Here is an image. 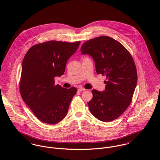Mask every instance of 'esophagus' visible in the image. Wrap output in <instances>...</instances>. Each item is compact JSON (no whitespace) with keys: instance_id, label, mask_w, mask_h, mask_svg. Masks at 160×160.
I'll use <instances>...</instances> for the list:
<instances>
[{"instance_id":"esophagus-1","label":"esophagus","mask_w":160,"mask_h":160,"mask_svg":"<svg viewBox=\"0 0 160 160\" xmlns=\"http://www.w3.org/2000/svg\"><path fill=\"white\" fill-rule=\"evenodd\" d=\"M86 89H84V88H82V87L78 88V91L79 92L84 91H86Z\"/></svg>"}]
</instances>
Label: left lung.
<instances>
[{
	"mask_svg": "<svg viewBox=\"0 0 160 160\" xmlns=\"http://www.w3.org/2000/svg\"><path fill=\"white\" fill-rule=\"evenodd\" d=\"M81 51L92 57L97 73L106 76L107 80L104 81L105 91H92L89 110L100 121H113L125 112L132 99L137 82L133 58L119 42L106 36L85 42Z\"/></svg>",
	"mask_w": 160,
	"mask_h": 160,
	"instance_id": "obj_1",
	"label": "left lung"
}]
</instances>
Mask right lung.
<instances>
[{"instance_id": "obj_1", "label": "right lung", "mask_w": 160, "mask_h": 160, "mask_svg": "<svg viewBox=\"0 0 160 160\" xmlns=\"http://www.w3.org/2000/svg\"><path fill=\"white\" fill-rule=\"evenodd\" d=\"M81 41H49L32 46L22 63L20 92L23 101L41 121L54 124L67 114L77 89L55 84V77L64 74L69 58Z\"/></svg>"}]
</instances>
